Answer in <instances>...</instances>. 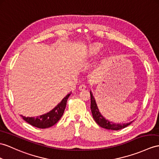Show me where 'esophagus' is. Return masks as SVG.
Returning a JSON list of instances; mask_svg holds the SVG:
<instances>
[{
    "mask_svg": "<svg viewBox=\"0 0 159 159\" xmlns=\"http://www.w3.org/2000/svg\"><path fill=\"white\" fill-rule=\"evenodd\" d=\"M86 89V86H85L84 84H82V85H80L79 86V90H84Z\"/></svg>",
    "mask_w": 159,
    "mask_h": 159,
    "instance_id": "34e87169",
    "label": "esophagus"
}]
</instances>
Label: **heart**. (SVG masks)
Here are the masks:
<instances>
[{
    "mask_svg": "<svg viewBox=\"0 0 159 159\" xmlns=\"http://www.w3.org/2000/svg\"><path fill=\"white\" fill-rule=\"evenodd\" d=\"M102 48V45L100 44H96L92 46L90 48V52L92 54H96Z\"/></svg>",
    "mask_w": 159,
    "mask_h": 159,
    "instance_id": "b5f03b06",
    "label": "heart"
}]
</instances>
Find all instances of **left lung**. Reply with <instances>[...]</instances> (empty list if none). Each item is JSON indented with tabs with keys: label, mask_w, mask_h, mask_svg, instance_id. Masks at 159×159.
I'll return each instance as SVG.
<instances>
[{
	"label": "left lung",
	"mask_w": 159,
	"mask_h": 159,
	"mask_svg": "<svg viewBox=\"0 0 159 159\" xmlns=\"http://www.w3.org/2000/svg\"><path fill=\"white\" fill-rule=\"evenodd\" d=\"M90 100H91L90 109L92 111L93 118H94V121L96 122V123H97L99 126L103 127V128L107 129L119 130V129L125 128V127L129 125L131 123L133 122L131 121L130 123H121V124H120L119 123V124H117V123H113L109 121H108V120H107L105 118L103 117L102 115L100 114L97 107V105H96L95 100L94 97H93L91 92H90Z\"/></svg>",
	"instance_id": "left-lung-1"
}]
</instances>
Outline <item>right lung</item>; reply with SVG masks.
I'll return each instance as SVG.
<instances>
[{"instance_id": "obj_1", "label": "right lung", "mask_w": 159, "mask_h": 159, "mask_svg": "<svg viewBox=\"0 0 159 159\" xmlns=\"http://www.w3.org/2000/svg\"><path fill=\"white\" fill-rule=\"evenodd\" d=\"M70 94H67L65 97L61 100V102L57 104L54 109L50 111L46 114L42 115L36 117H26L25 116L21 115L23 119L28 123L29 124L32 125L34 127H38V128L45 129L51 127L59 121V120L61 118L62 115H63L65 107H66L67 101L69 98Z\"/></svg>"}]
</instances>
